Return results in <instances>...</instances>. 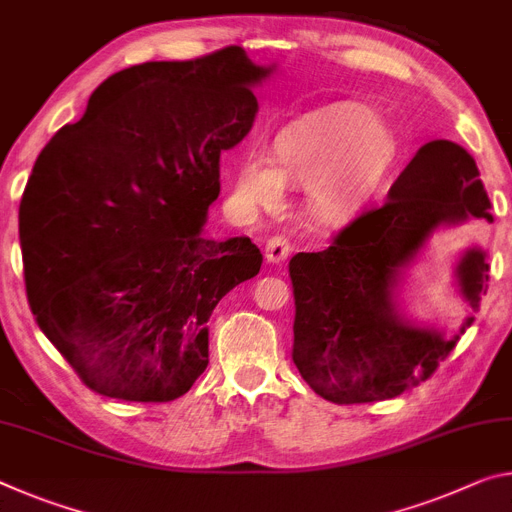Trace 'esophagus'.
<instances>
[{"mask_svg": "<svg viewBox=\"0 0 512 512\" xmlns=\"http://www.w3.org/2000/svg\"><path fill=\"white\" fill-rule=\"evenodd\" d=\"M291 255V243L285 239V237H273V239H269V243H266V248H264V257H266V262L269 264H282L285 262V259Z\"/></svg>", "mask_w": 512, "mask_h": 512, "instance_id": "34e87169", "label": "esophagus"}]
</instances>
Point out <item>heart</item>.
Instances as JSON below:
<instances>
[{
	"instance_id": "1",
	"label": "heart",
	"mask_w": 512,
	"mask_h": 512,
	"mask_svg": "<svg viewBox=\"0 0 512 512\" xmlns=\"http://www.w3.org/2000/svg\"><path fill=\"white\" fill-rule=\"evenodd\" d=\"M399 159L394 129L362 104H330L282 127L266 152L241 157L232 196L246 212H278L285 184L305 189L316 223L339 227L358 218L378 196Z\"/></svg>"
}]
</instances>
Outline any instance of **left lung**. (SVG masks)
<instances>
[{
    "label": "left lung",
    "mask_w": 512,
    "mask_h": 512,
    "mask_svg": "<svg viewBox=\"0 0 512 512\" xmlns=\"http://www.w3.org/2000/svg\"><path fill=\"white\" fill-rule=\"evenodd\" d=\"M467 221L492 223L490 198L472 154L440 139L421 145L383 207L321 253L291 257L294 364L316 394L339 405L394 399L453 351L488 291V250L469 246L453 264L467 307L456 332L412 319L403 285L433 234Z\"/></svg>",
    "instance_id": "left-lung-1"
}]
</instances>
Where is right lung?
<instances>
[{
    "label": "right lung",
    "mask_w": 512,
    "mask_h": 512,
    "mask_svg": "<svg viewBox=\"0 0 512 512\" xmlns=\"http://www.w3.org/2000/svg\"><path fill=\"white\" fill-rule=\"evenodd\" d=\"M275 68L225 47L120 70L38 154L20 202L29 307L93 392L175 401L207 369L209 316L262 253L202 227Z\"/></svg>",
    "instance_id": "add662e5"
}]
</instances>
